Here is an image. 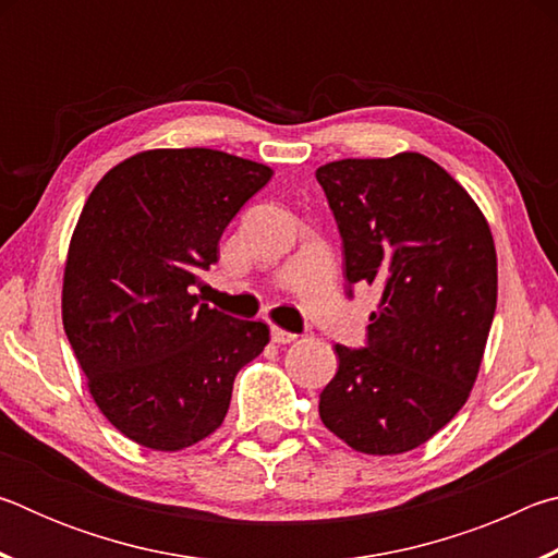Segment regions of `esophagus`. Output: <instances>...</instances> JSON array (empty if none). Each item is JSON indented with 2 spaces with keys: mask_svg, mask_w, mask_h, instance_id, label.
<instances>
[{
  "mask_svg": "<svg viewBox=\"0 0 558 558\" xmlns=\"http://www.w3.org/2000/svg\"><path fill=\"white\" fill-rule=\"evenodd\" d=\"M270 337H272V342H276V344H290V342H295V339H298V335H292V332H288V329H280V327H272Z\"/></svg>",
  "mask_w": 558,
  "mask_h": 558,
  "instance_id": "1",
  "label": "esophagus"
}]
</instances>
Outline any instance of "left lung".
<instances>
[{
	"label": "left lung",
	"mask_w": 558,
	"mask_h": 558,
	"mask_svg": "<svg viewBox=\"0 0 558 558\" xmlns=\"http://www.w3.org/2000/svg\"><path fill=\"white\" fill-rule=\"evenodd\" d=\"M344 248L347 295L381 290L366 347L337 344L319 418L366 456L413 450L465 405L497 307V253L483 211L418 153L319 167Z\"/></svg>",
	"instance_id": "obj_1"
}]
</instances>
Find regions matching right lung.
<instances>
[{
    "mask_svg": "<svg viewBox=\"0 0 558 558\" xmlns=\"http://www.w3.org/2000/svg\"><path fill=\"white\" fill-rule=\"evenodd\" d=\"M266 165L206 147L147 149L93 189L63 270V329L102 415L140 446L174 452L221 426L233 379L268 325L194 295Z\"/></svg>",
    "mask_w": 558,
    "mask_h": 558,
    "instance_id": "1",
    "label": "right lung"
}]
</instances>
